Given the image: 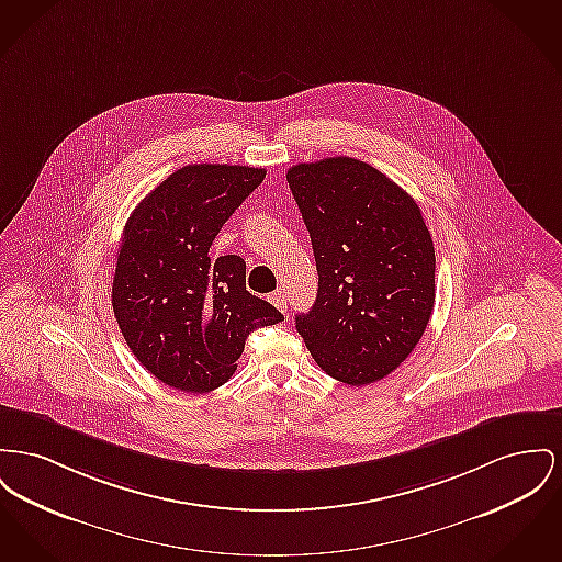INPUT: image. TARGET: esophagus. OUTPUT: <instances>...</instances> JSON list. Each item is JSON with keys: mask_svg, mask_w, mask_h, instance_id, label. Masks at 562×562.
Masks as SVG:
<instances>
[{"mask_svg": "<svg viewBox=\"0 0 562 562\" xmlns=\"http://www.w3.org/2000/svg\"><path fill=\"white\" fill-rule=\"evenodd\" d=\"M271 303L280 310V312H286V295H284V291H276V293H271Z\"/></svg>", "mask_w": 562, "mask_h": 562, "instance_id": "34e87169", "label": "esophagus"}]
</instances>
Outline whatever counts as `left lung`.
I'll list each match as a JSON object with an SVG mask.
<instances>
[{
  "label": "left lung",
  "instance_id": "8db88e82",
  "mask_svg": "<svg viewBox=\"0 0 562 562\" xmlns=\"http://www.w3.org/2000/svg\"><path fill=\"white\" fill-rule=\"evenodd\" d=\"M289 187L310 232L318 295L295 327L330 378L364 386L403 363L429 325L435 250L418 203L352 157L299 164Z\"/></svg>",
  "mask_w": 562,
  "mask_h": 562
}]
</instances>
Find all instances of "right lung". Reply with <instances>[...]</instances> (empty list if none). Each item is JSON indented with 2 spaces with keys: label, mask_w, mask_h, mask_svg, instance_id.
<instances>
[{
  "label": "right lung",
  "mask_w": 562,
  "mask_h": 562,
  "mask_svg": "<svg viewBox=\"0 0 562 562\" xmlns=\"http://www.w3.org/2000/svg\"><path fill=\"white\" fill-rule=\"evenodd\" d=\"M265 169L180 167L133 210L112 282V307L135 359L164 384L210 393L237 369L246 337L284 316L246 291L237 255L210 246Z\"/></svg>",
  "instance_id": "right-lung-1"
}]
</instances>
